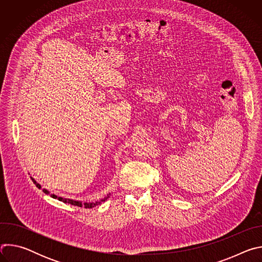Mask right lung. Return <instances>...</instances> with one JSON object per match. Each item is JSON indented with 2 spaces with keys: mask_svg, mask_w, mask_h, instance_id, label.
<instances>
[{
  "mask_svg": "<svg viewBox=\"0 0 262 262\" xmlns=\"http://www.w3.org/2000/svg\"><path fill=\"white\" fill-rule=\"evenodd\" d=\"M32 178V180H33V182L36 184V186L38 189H40L41 188V185L37 182L33 177H31ZM43 191V193H46V194H50V192L48 191V190H46V189H43L42 190ZM53 198H55V199H58L59 201H62V202H64V203H69V204H71V205H74V206H80V207H82V206H85L86 208H92V207H94V206H96V205H98V204H100L101 202H103V201H105L108 197H110V194H107L103 199H101V200H99V201H96V202H85V203H82V201H78V200H72V199H67V198H63V197H59V196H57V195H55V194H52L51 195Z\"/></svg>",
  "mask_w": 262,
  "mask_h": 262,
  "instance_id": "right-lung-1",
  "label": "right lung"
}]
</instances>
